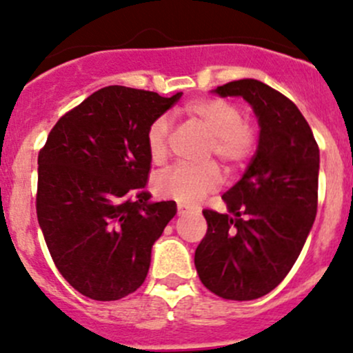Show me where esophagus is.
<instances>
[{
	"mask_svg": "<svg viewBox=\"0 0 353 353\" xmlns=\"http://www.w3.org/2000/svg\"><path fill=\"white\" fill-rule=\"evenodd\" d=\"M177 213H179V215H186V213H190V208L184 205H177Z\"/></svg>",
	"mask_w": 353,
	"mask_h": 353,
	"instance_id": "1",
	"label": "esophagus"
}]
</instances>
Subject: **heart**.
Instances as JSON below:
<instances>
[{
	"label": "heart",
	"instance_id": "1",
	"mask_svg": "<svg viewBox=\"0 0 353 353\" xmlns=\"http://www.w3.org/2000/svg\"><path fill=\"white\" fill-rule=\"evenodd\" d=\"M188 116L210 133L208 155H216L227 167L236 169L243 165L254 154V126L243 119V112L234 102L225 99L205 97L188 102ZM170 134V121L167 116H159L148 126L145 134L148 157L154 163H162L167 157V143ZM222 183V174L216 163L203 165H174L165 172L154 177V190L159 196L176 199L181 203H194L210 191L216 190Z\"/></svg>",
	"mask_w": 353,
	"mask_h": 353
}]
</instances>
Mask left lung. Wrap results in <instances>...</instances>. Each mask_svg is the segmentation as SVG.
Listing matches in <instances>:
<instances>
[{
	"instance_id": "obj_1",
	"label": "left lung",
	"mask_w": 353,
	"mask_h": 353,
	"mask_svg": "<svg viewBox=\"0 0 353 353\" xmlns=\"http://www.w3.org/2000/svg\"><path fill=\"white\" fill-rule=\"evenodd\" d=\"M243 97L259 123L258 150L222 199L203 210L208 229L194 252L201 283L227 301H252L279 285L304 248L318 212L319 147L297 105L252 78L216 87Z\"/></svg>"
}]
</instances>
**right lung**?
Returning <instances> with one entry per match:
<instances>
[{
    "label": "right lung",
    "mask_w": 353,
    "mask_h": 353,
    "mask_svg": "<svg viewBox=\"0 0 353 353\" xmlns=\"http://www.w3.org/2000/svg\"><path fill=\"white\" fill-rule=\"evenodd\" d=\"M181 95L104 87L59 117L39 152V225L56 268L85 297L117 301L147 279L152 245L177 208L145 191V134Z\"/></svg>",
    "instance_id": "add662e5"
}]
</instances>
